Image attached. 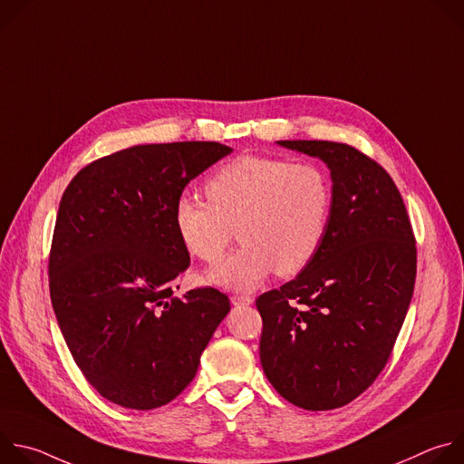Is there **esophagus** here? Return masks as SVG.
Here are the masks:
<instances>
[{
  "instance_id": "1",
  "label": "esophagus",
  "mask_w": 464,
  "mask_h": 464,
  "mask_svg": "<svg viewBox=\"0 0 464 464\" xmlns=\"http://www.w3.org/2000/svg\"><path fill=\"white\" fill-rule=\"evenodd\" d=\"M251 303H253V299L249 295H231V304H235V306H247Z\"/></svg>"
}]
</instances>
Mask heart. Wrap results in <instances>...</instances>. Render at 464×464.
<instances>
[{
    "instance_id": "1",
    "label": "heart",
    "mask_w": 464,
    "mask_h": 464,
    "mask_svg": "<svg viewBox=\"0 0 464 464\" xmlns=\"http://www.w3.org/2000/svg\"><path fill=\"white\" fill-rule=\"evenodd\" d=\"M209 200L181 194L174 226L183 246L204 262L226 253L237 226L242 246L209 270L227 290H253L274 270L295 276L319 251L333 213V183L310 161L240 156L206 185Z\"/></svg>"
}]
</instances>
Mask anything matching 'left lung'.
<instances>
[{
  "label": "left lung",
  "mask_w": 464,
  "mask_h": 464,
  "mask_svg": "<svg viewBox=\"0 0 464 464\" xmlns=\"http://www.w3.org/2000/svg\"><path fill=\"white\" fill-rule=\"evenodd\" d=\"M277 143L328 167L333 213L308 266L256 299L260 363L294 406L336 410L391 356L415 288V237L399 188L376 161L345 143Z\"/></svg>",
  "instance_id": "1"
}]
</instances>
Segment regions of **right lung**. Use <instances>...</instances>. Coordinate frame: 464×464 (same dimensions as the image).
Returning a JSON list of instances; mask_svg holds the SVG:
<instances>
[{"label":"right lung","mask_w":464,"mask_h":464,"mask_svg":"<svg viewBox=\"0 0 464 464\" xmlns=\"http://www.w3.org/2000/svg\"><path fill=\"white\" fill-rule=\"evenodd\" d=\"M231 152L215 141L130 147L90 163L63 190L51 303L75 363L117 406L145 411L174 401L231 310L209 286L174 295L190 264L174 204Z\"/></svg>","instance_id":"add662e5"}]
</instances>
